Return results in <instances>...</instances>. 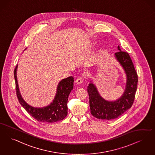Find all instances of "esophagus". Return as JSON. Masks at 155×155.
Instances as JSON below:
<instances>
[{"label": "esophagus", "mask_w": 155, "mask_h": 155, "mask_svg": "<svg viewBox=\"0 0 155 155\" xmlns=\"http://www.w3.org/2000/svg\"><path fill=\"white\" fill-rule=\"evenodd\" d=\"M75 82H76V83L77 84H81L83 82V78H82V77H78L77 78L76 81H75Z\"/></svg>", "instance_id": "esophagus-1"}]
</instances>
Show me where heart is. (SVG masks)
I'll return each instance as SVG.
<instances>
[{
  "instance_id": "b5f03b06",
  "label": "heart",
  "mask_w": 155,
  "mask_h": 155,
  "mask_svg": "<svg viewBox=\"0 0 155 155\" xmlns=\"http://www.w3.org/2000/svg\"><path fill=\"white\" fill-rule=\"evenodd\" d=\"M100 53V51L99 50H98L97 51V52H96V55H98V54H99Z\"/></svg>"
}]
</instances>
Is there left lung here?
Here are the masks:
<instances>
[{"label": "left lung", "mask_w": 155, "mask_h": 155, "mask_svg": "<svg viewBox=\"0 0 155 155\" xmlns=\"http://www.w3.org/2000/svg\"><path fill=\"white\" fill-rule=\"evenodd\" d=\"M118 49L119 51L115 54V56L126 75L125 90L122 96L115 101H107L100 95L92 81L87 87L91 113L97 119L111 120L118 118L131 108L135 99L138 82L136 71L129 54L122 51L119 45Z\"/></svg>", "instance_id": "left-lung-1"}]
</instances>
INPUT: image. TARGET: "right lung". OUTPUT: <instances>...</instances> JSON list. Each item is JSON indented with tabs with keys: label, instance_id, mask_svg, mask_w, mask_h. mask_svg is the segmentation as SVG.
<instances>
[{
	"label": "right lung",
	"instance_id": "add662e5",
	"mask_svg": "<svg viewBox=\"0 0 155 155\" xmlns=\"http://www.w3.org/2000/svg\"><path fill=\"white\" fill-rule=\"evenodd\" d=\"M18 64L14 71L15 89L19 103L33 118L43 123H54L62 120L68 115V95L73 89L74 78L68 77L59 82L55 98L50 105L42 108H36L29 105L22 97L19 90L17 78Z\"/></svg>",
	"mask_w": 155,
	"mask_h": 155
}]
</instances>
